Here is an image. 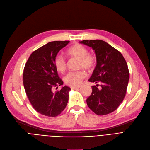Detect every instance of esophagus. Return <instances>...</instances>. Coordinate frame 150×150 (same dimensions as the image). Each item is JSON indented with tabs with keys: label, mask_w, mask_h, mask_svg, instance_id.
<instances>
[{
	"label": "esophagus",
	"mask_w": 150,
	"mask_h": 150,
	"mask_svg": "<svg viewBox=\"0 0 150 150\" xmlns=\"http://www.w3.org/2000/svg\"><path fill=\"white\" fill-rule=\"evenodd\" d=\"M80 88V86H76V87H71V89H73V90H77Z\"/></svg>",
	"instance_id": "1"
}]
</instances>
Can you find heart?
I'll return each instance as SVG.
<instances>
[{
    "mask_svg": "<svg viewBox=\"0 0 150 150\" xmlns=\"http://www.w3.org/2000/svg\"><path fill=\"white\" fill-rule=\"evenodd\" d=\"M69 55L71 58H76L79 59L77 63L78 68H83L90 71L93 69L96 63L95 57L88 54V49L81 44H77L71 46L68 50ZM54 65L57 70L59 73H64L67 69V61L64 57L58 54L54 59ZM86 73L83 71H71L64 77V81L66 84L72 87L79 86L82 80L85 78Z\"/></svg>",
    "mask_w": 150,
    "mask_h": 150,
    "instance_id": "heart-1",
    "label": "heart"
}]
</instances>
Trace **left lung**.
Returning a JSON list of instances; mask_svg holds the SVG:
<instances>
[{"instance_id": "1", "label": "left lung", "mask_w": 150, "mask_h": 150, "mask_svg": "<svg viewBox=\"0 0 150 150\" xmlns=\"http://www.w3.org/2000/svg\"><path fill=\"white\" fill-rule=\"evenodd\" d=\"M80 43L92 48L97 65L89 82L100 83L93 86L87 104L96 115H106L115 111L123 101L129 80L126 61L121 53L101 40H83Z\"/></svg>"}]
</instances>
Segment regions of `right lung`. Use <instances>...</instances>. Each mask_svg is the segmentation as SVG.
<instances>
[{
    "label": "right lung",
    "mask_w": 150,
    "mask_h": 150,
    "mask_svg": "<svg viewBox=\"0 0 150 150\" xmlns=\"http://www.w3.org/2000/svg\"><path fill=\"white\" fill-rule=\"evenodd\" d=\"M69 42L65 40L47 43L34 51L25 66L23 85L26 93L34 110L42 115L57 116L68 103L69 87L64 86L55 92L53 89L63 84L55 67V57Z\"/></svg>",
    "instance_id": "obj_1"
}]
</instances>
